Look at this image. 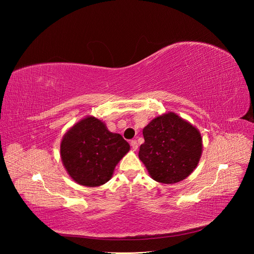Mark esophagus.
I'll return each instance as SVG.
<instances>
[{"label":"esophagus","instance_id":"1","mask_svg":"<svg viewBox=\"0 0 254 254\" xmlns=\"http://www.w3.org/2000/svg\"><path fill=\"white\" fill-rule=\"evenodd\" d=\"M130 145H131V147L133 150H136L137 149V143L135 140H132L131 142H130Z\"/></svg>","mask_w":254,"mask_h":254}]
</instances>
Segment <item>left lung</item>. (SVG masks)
<instances>
[{"label": "left lung", "instance_id": "1", "mask_svg": "<svg viewBox=\"0 0 254 254\" xmlns=\"http://www.w3.org/2000/svg\"><path fill=\"white\" fill-rule=\"evenodd\" d=\"M145 142L139 158L153 180L165 184L180 182L199 163L201 134L190 123L174 112L153 119L143 129Z\"/></svg>", "mask_w": 254, "mask_h": 254}]
</instances>
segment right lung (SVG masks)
I'll return each mask as SVG.
<instances>
[{"mask_svg":"<svg viewBox=\"0 0 254 254\" xmlns=\"http://www.w3.org/2000/svg\"><path fill=\"white\" fill-rule=\"evenodd\" d=\"M129 149L121 134L110 132L98 119L87 117L64 135L60 156L75 182L94 188L110 180L115 166Z\"/></svg>","mask_w":254,"mask_h":254,"instance_id":"1","label":"right lung"}]
</instances>
